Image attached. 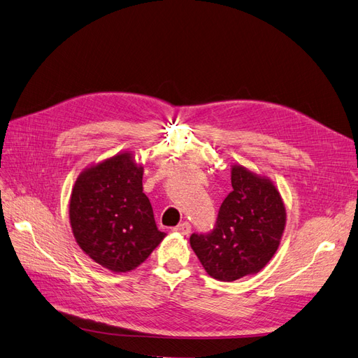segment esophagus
Returning a JSON list of instances; mask_svg holds the SVG:
<instances>
[{
    "mask_svg": "<svg viewBox=\"0 0 358 358\" xmlns=\"http://www.w3.org/2000/svg\"><path fill=\"white\" fill-rule=\"evenodd\" d=\"M174 230H176V232H178L180 235H189L190 230H192V226H190V223H187V222H182V223H180Z\"/></svg>",
    "mask_w": 358,
    "mask_h": 358,
    "instance_id": "34e87169",
    "label": "esophagus"
}]
</instances>
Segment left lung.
<instances>
[{
  "label": "left lung",
  "mask_w": 358,
  "mask_h": 358,
  "mask_svg": "<svg viewBox=\"0 0 358 358\" xmlns=\"http://www.w3.org/2000/svg\"><path fill=\"white\" fill-rule=\"evenodd\" d=\"M234 190L223 201L211 234L190 236L203 269L218 281L260 272L280 247L285 229L284 201L273 181L232 165Z\"/></svg>",
  "instance_id": "obj_1"
}]
</instances>
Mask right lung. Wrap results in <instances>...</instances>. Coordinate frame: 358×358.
I'll use <instances>...</instances> for the list:
<instances>
[{"label": "right lung", "instance_id": "obj_1", "mask_svg": "<svg viewBox=\"0 0 358 358\" xmlns=\"http://www.w3.org/2000/svg\"><path fill=\"white\" fill-rule=\"evenodd\" d=\"M141 164L120 152L80 172L70 198V224L78 247L111 272H129L166 236L143 192Z\"/></svg>", "mask_w": 358, "mask_h": 358}]
</instances>
